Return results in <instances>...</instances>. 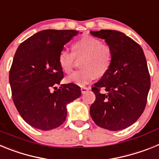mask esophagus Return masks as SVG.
Returning <instances> with one entry per match:
<instances>
[{"label": "esophagus", "mask_w": 159, "mask_h": 159, "mask_svg": "<svg viewBox=\"0 0 159 159\" xmlns=\"http://www.w3.org/2000/svg\"><path fill=\"white\" fill-rule=\"evenodd\" d=\"M90 89V88H86V87H82L81 88V92H82L83 94H84L85 92H87L88 91V90Z\"/></svg>", "instance_id": "obj_1"}]
</instances>
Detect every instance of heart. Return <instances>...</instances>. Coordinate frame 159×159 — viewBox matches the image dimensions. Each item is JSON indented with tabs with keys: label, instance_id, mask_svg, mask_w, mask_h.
<instances>
[{
	"label": "heart",
	"instance_id": "b5f03b06",
	"mask_svg": "<svg viewBox=\"0 0 159 159\" xmlns=\"http://www.w3.org/2000/svg\"><path fill=\"white\" fill-rule=\"evenodd\" d=\"M82 71H75L66 78L67 83L85 86L108 71L112 62L113 52L110 46L102 43L99 39L85 36L76 40L72 45V52L64 48L59 53L58 62L63 71H71L75 58L84 57Z\"/></svg>",
	"mask_w": 159,
	"mask_h": 159
}]
</instances>
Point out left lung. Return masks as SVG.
Listing matches in <instances>:
<instances>
[{"label": "left lung", "mask_w": 159, "mask_h": 159, "mask_svg": "<svg viewBox=\"0 0 159 159\" xmlns=\"http://www.w3.org/2000/svg\"><path fill=\"white\" fill-rule=\"evenodd\" d=\"M90 32L105 40L113 52L110 68L92 88L95 101L90 114L102 128L123 130L137 121L147 104L151 78L145 55L139 44L123 32Z\"/></svg>", "instance_id": "obj_1"}]
</instances>
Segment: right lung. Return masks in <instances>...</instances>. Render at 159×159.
Returning a JSON list of instances; mask_svg holds the SVG:
<instances>
[{"label": "right lung", "mask_w": 159, "mask_h": 159, "mask_svg": "<svg viewBox=\"0 0 159 159\" xmlns=\"http://www.w3.org/2000/svg\"><path fill=\"white\" fill-rule=\"evenodd\" d=\"M78 32L40 31L22 42L14 55L9 71L12 99L24 120L35 128L49 130L60 127L66 119L67 104L81 95L76 84L56 87L64 78L59 53Z\"/></svg>", "instance_id": "1"}]
</instances>
